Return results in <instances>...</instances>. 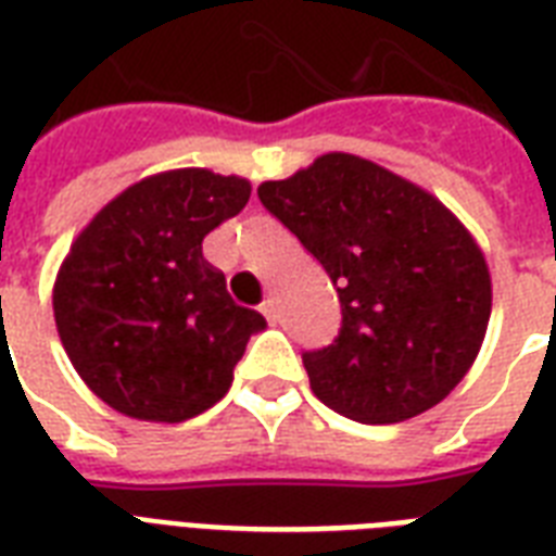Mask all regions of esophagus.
I'll return each instance as SVG.
<instances>
[{
	"mask_svg": "<svg viewBox=\"0 0 556 556\" xmlns=\"http://www.w3.org/2000/svg\"><path fill=\"white\" fill-rule=\"evenodd\" d=\"M260 308H262V314H265V320L277 323V300H274V296H268V300H265Z\"/></svg>",
	"mask_w": 556,
	"mask_h": 556,
	"instance_id": "obj_1",
	"label": "esophagus"
}]
</instances>
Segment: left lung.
Masks as SVG:
<instances>
[{"label": "left lung", "instance_id": "1", "mask_svg": "<svg viewBox=\"0 0 556 556\" xmlns=\"http://www.w3.org/2000/svg\"><path fill=\"white\" fill-rule=\"evenodd\" d=\"M256 192L338 286V338L303 352L314 395L361 424L406 421L444 401L491 320V274L467 227L349 152Z\"/></svg>", "mask_w": 556, "mask_h": 556}]
</instances>
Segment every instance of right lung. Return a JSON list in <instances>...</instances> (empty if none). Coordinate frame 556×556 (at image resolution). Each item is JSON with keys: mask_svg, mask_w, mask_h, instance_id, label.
<instances>
[{"mask_svg": "<svg viewBox=\"0 0 556 556\" xmlns=\"http://www.w3.org/2000/svg\"><path fill=\"white\" fill-rule=\"evenodd\" d=\"M251 199L239 176L169 169L91 218L54 282L60 340L86 387L141 421H187L225 397L265 317L227 294L201 242Z\"/></svg>", "mask_w": 556, "mask_h": 556, "instance_id": "add662e5", "label": "right lung"}]
</instances>
